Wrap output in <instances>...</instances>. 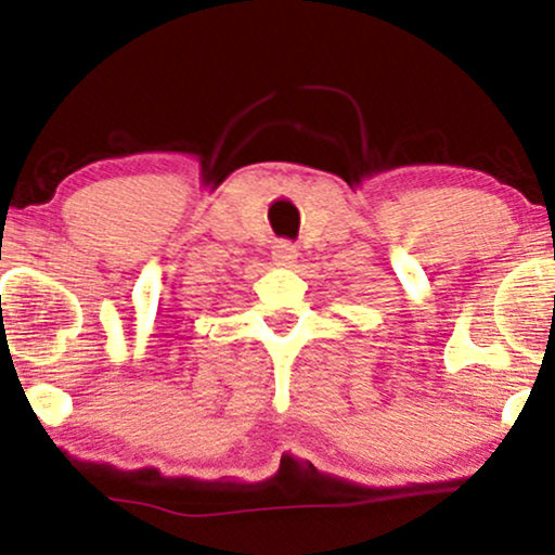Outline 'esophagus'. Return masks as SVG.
<instances>
[{
  "label": "esophagus",
  "mask_w": 555,
  "mask_h": 555,
  "mask_svg": "<svg viewBox=\"0 0 555 555\" xmlns=\"http://www.w3.org/2000/svg\"><path fill=\"white\" fill-rule=\"evenodd\" d=\"M271 258L276 266H292L297 261V245L289 241H276L271 248Z\"/></svg>",
  "instance_id": "34e87169"
}]
</instances>
